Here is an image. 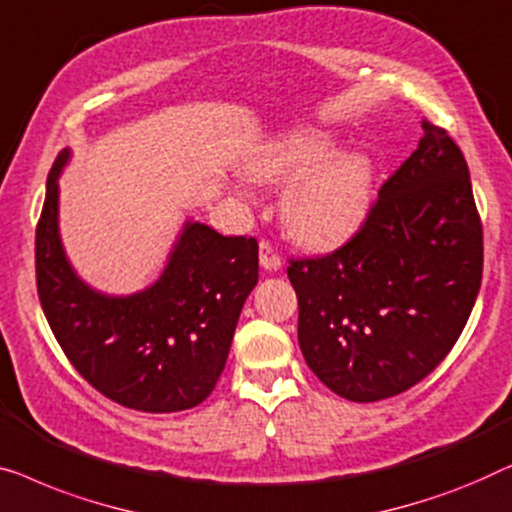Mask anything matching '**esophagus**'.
Here are the masks:
<instances>
[{"instance_id": "esophagus-1", "label": "esophagus", "mask_w": 512, "mask_h": 512, "mask_svg": "<svg viewBox=\"0 0 512 512\" xmlns=\"http://www.w3.org/2000/svg\"><path fill=\"white\" fill-rule=\"evenodd\" d=\"M259 264H262L266 271H276V269H280V264H283V259H280L278 250L264 239L259 241Z\"/></svg>"}]
</instances>
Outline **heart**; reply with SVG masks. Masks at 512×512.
<instances>
[{
  "label": "heart",
  "instance_id": "1",
  "mask_svg": "<svg viewBox=\"0 0 512 512\" xmlns=\"http://www.w3.org/2000/svg\"><path fill=\"white\" fill-rule=\"evenodd\" d=\"M320 129H301L266 146L250 162L262 181H287L283 220L294 239L334 246L359 227L371 206L373 164L359 150H338Z\"/></svg>",
  "mask_w": 512,
  "mask_h": 512
}]
</instances>
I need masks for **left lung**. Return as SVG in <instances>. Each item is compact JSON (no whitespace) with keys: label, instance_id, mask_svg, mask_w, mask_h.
<instances>
[{"label":"left lung","instance_id":"8db88e82","mask_svg":"<svg viewBox=\"0 0 512 512\" xmlns=\"http://www.w3.org/2000/svg\"><path fill=\"white\" fill-rule=\"evenodd\" d=\"M417 150L380 187L355 234L290 259L306 364L338 397L410 390L457 343L482 280V222L464 153L422 120Z\"/></svg>","mask_w":512,"mask_h":512}]
</instances>
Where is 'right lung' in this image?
Instances as JSON below:
<instances>
[{
    "instance_id": "add662e5",
    "label": "right lung",
    "mask_w": 512,
    "mask_h": 512,
    "mask_svg": "<svg viewBox=\"0 0 512 512\" xmlns=\"http://www.w3.org/2000/svg\"><path fill=\"white\" fill-rule=\"evenodd\" d=\"M48 174L37 225V292L71 366L99 394L141 413L199 406L225 369L243 301L257 285L253 236L187 222L160 280L132 297H104L71 271L57 234V176Z\"/></svg>"
}]
</instances>
